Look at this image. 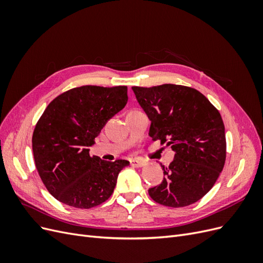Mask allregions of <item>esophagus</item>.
<instances>
[{
  "label": "esophagus",
  "instance_id": "1",
  "mask_svg": "<svg viewBox=\"0 0 263 263\" xmlns=\"http://www.w3.org/2000/svg\"><path fill=\"white\" fill-rule=\"evenodd\" d=\"M129 162H130V165L136 166V168H140V166L145 165V161L139 160V159H130Z\"/></svg>",
  "mask_w": 263,
  "mask_h": 263
}]
</instances>
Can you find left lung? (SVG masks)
Wrapping results in <instances>:
<instances>
[{
    "label": "left lung",
    "instance_id": "8db88e82",
    "mask_svg": "<svg viewBox=\"0 0 263 263\" xmlns=\"http://www.w3.org/2000/svg\"><path fill=\"white\" fill-rule=\"evenodd\" d=\"M132 89L151 122L149 136L174 151L170 165L161 164L162 182L148 190L150 197L169 208H183L201 200L225 164V126L219 112L201 92L189 86L162 84Z\"/></svg>",
    "mask_w": 263,
    "mask_h": 263
}]
</instances>
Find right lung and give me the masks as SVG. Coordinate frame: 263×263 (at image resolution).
I'll use <instances>...</instances> for the list:
<instances>
[{
    "mask_svg": "<svg viewBox=\"0 0 263 263\" xmlns=\"http://www.w3.org/2000/svg\"><path fill=\"white\" fill-rule=\"evenodd\" d=\"M127 100V86L84 85L60 94L45 109L33 134V153L43 183L59 202L91 209L112 195L129 162L91 157L89 147Z\"/></svg>",
    "mask_w": 263,
    "mask_h": 263,
    "instance_id": "1",
    "label": "right lung"
}]
</instances>
